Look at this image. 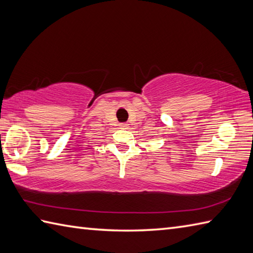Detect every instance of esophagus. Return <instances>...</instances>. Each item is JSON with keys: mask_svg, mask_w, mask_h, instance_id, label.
Masks as SVG:
<instances>
[{"mask_svg": "<svg viewBox=\"0 0 253 253\" xmlns=\"http://www.w3.org/2000/svg\"><path fill=\"white\" fill-rule=\"evenodd\" d=\"M120 127L121 129H128V128H129V125H128V124H121Z\"/></svg>", "mask_w": 253, "mask_h": 253, "instance_id": "esophagus-1", "label": "esophagus"}]
</instances>
